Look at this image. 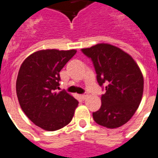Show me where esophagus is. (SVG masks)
I'll use <instances>...</instances> for the list:
<instances>
[{"instance_id":"1","label":"esophagus","mask_w":158,"mask_h":158,"mask_svg":"<svg viewBox=\"0 0 158 158\" xmlns=\"http://www.w3.org/2000/svg\"><path fill=\"white\" fill-rule=\"evenodd\" d=\"M87 97H88V95H87V94H82V95H81V98H82L83 100H85L86 98H87Z\"/></svg>"}]
</instances>
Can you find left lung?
Returning a JSON list of instances; mask_svg holds the SVG:
<instances>
[{
    "mask_svg": "<svg viewBox=\"0 0 158 158\" xmlns=\"http://www.w3.org/2000/svg\"><path fill=\"white\" fill-rule=\"evenodd\" d=\"M93 63L100 86L107 83L99 110L93 113L97 124L114 129L125 125L137 110L142 98L144 79L131 55L109 44L81 49Z\"/></svg>",
    "mask_w": 158,
    "mask_h": 158,
    "instance_id": "obj_1",
    "label": "left lung"
}]
</instances>
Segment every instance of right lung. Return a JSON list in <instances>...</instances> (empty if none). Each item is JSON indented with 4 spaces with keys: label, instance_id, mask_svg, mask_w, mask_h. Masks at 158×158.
I'll use <instances>...</instances> for the list:
<instances>
[{
    "label": "right lung",
    "instance_id": "1",
    "mask_svg": "<svg viewBox=\"0 0 158 158\" xmlns=\"http://www.w3.org/2000/svg\"><path fill=\"white\" fill-rule=\"evenodd\" d=\"M76 53V49H43L33 53L21 65L16 82L18 102L27 118L43 130H60L74 116L77 100L55 90L60 86V71Z\"/></svg>",
    "mask_w": 158,
    "mask_h": 158
}]
</instances>
